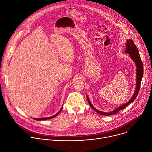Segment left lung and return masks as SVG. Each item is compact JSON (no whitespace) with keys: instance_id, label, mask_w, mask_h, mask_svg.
<instances>
[{"instance_id":"8db88e82","label":"left lung","mask_w":152,"mask_h":152,"mask_svg":"<svg viewBox=\"0 0 152 152\" xmlns=\"http://www.w3.org/2000/svg\"><path fill=\"white\" fill-rule=\"evenodd\" d=\"M125 52H126V53H127L128 54H129L130 56H131V58L134 61V62L136 64V66H137V86H136L135 91L134 95L132 96V98L131 99V100H129V101H128L127 103L121 105L119 107L117 108V109L115 110L114 111L110 112V113L101 112V111H99L97 110H96V108L93 106V104L91 103V102H90V99H88V96H86L88 102L91 107L92 108V109H93L96 112H97L98 114H99L100 115H114V114H116L117 113L119 112L121 110L124 109L125 107H126L128 105L131 104L137 98V97L139 93L140 86H141V80H142V76H143V71H144L143 64H142V62L141 61L140 55L139 54L138 50L136 45L134 44V42L132 39H127V44H126Z\"/></svg>"}]
</instances>
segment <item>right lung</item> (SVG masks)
I'll return each mask as SVG.
<instances>
[{
  "mask_svg": "<svg viewBox=\"0 0 152 152\" xmlns=\"http://www.w3.org/2000/svg\"><path fill=\"white\" fill-rule=\"evenodd\" d=\"M62 107H63V106H62ZM62 108L61 109V110L56 114H55V115H53V116H52V117H48V118H34V120H49V119H50V118H54L55 117H56V115H58L59 114V113L61 111V110H62Z\"/></svg>",
  "mask_w": 152,
  "mask_h": 152,
  "instance_id": "right-lung-1",
  "label": "right lung"
}]
</instances>
